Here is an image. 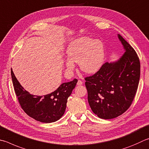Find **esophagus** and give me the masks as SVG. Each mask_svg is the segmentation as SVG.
Wrapping results in <instances>:
<instances>
[{
    "label": "esophagus",
    "mask_w": 149,
    "mask_h": 149,
    "mask_svg": "<svg viewBox=\"0 0 149 149\" xmlns=\"http://www.w3.org/2000/svg\"><path fill=\"white\" fill-rule=\"evenodd\" d=\"M82 84H83V81H82L78 80V81H77V85H81Z\"/></svg>",
    "instance_id": "1"
}]
</instances>
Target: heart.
Wrapping results in <instances>:
<instances>
[{"label":"heart","instance_id":"obj_1","mask_svg":"<svg viewBox=\"0 0 149 149\" xmlns=\"http://www.w3.org/2000/svg\"><path fill=\"white\" fill-rule=\"evenodd\" d=\"M69 60L66 65L73 70L74 64L79 63L80 69L86 74H93L101 67L104 58V47L100 40L83 37L70 43L66 51Z\"/></svg>","mask_w":149,"mask_h":149}]
</instances>
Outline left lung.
Returning <instances> with one entry per match:
<instances>
[{
    "mask_svg": "<svg viewBox=\"0 0 149 149\" xmlns=\"http://www.w3.org/2000/svg\"><path fill=\"white\" fill-rule=\"evenodd\" d=\"M125 53L115 63H105L85 78L88 101L94 114L104 119L118 117L130 107L138 87L140 61L134 49L120 34Z\"/></svg>",
    "mask_w": 149,
    "mask_h": 149,
    "instance_id": "left-lung-1",
    "label": "left lung"
}]
</instances>
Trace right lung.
Segmentation results:
<instances>
[{
    "mask_svg": "<svg viewBox=\"0 0 149 149\" xmlns=\"http://www.w3.org/2000/svg\"><path fill=\"white\" fill-rule=\"evenodd\" d=\"M11 75L16 96L21 108L29 117L44 123L58 120L65 112L68 98L76 85L77 79L63 83L51 94L34 96L23 88L11 69Z\"/></svg>",
    "mask_w": 149,
    "mask_h": 149,
    "instance_id": "add662e5",
    "label": "right lung"
}]
</instances>
